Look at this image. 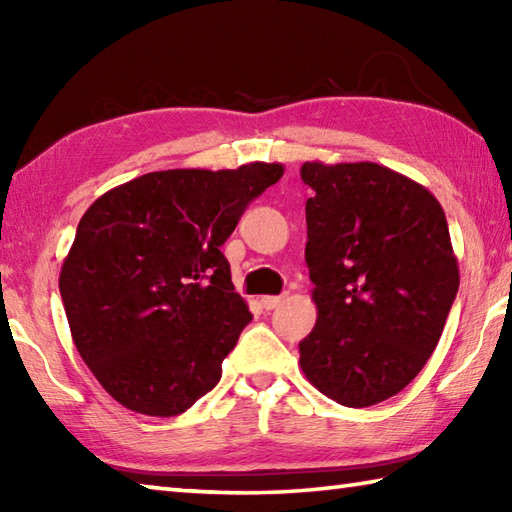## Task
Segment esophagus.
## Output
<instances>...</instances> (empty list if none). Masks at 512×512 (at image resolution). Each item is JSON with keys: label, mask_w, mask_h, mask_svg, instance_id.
<instances>
[{"label": "esophagus", "mask_w": 512, "mask_h": 512, "mask_svg": "<svg viewBox=\"0 0 512 512\" xmlns=\"http://www.w3.org/2000/svg\"><path fill=\"white\" fill-rule=\"evenodd\" d=\"M284 302V296H264L262 298V307L266 309V311H271V309H275V307H280Z\"/></svg>", "instance_id": "obj_1"}]
</instances>
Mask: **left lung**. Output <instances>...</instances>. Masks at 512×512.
I'll use <instances>...</instances> for the list:
<instances>
[{"instance_id":"left-lung-1","label":"left lung","mask_w":512,"mask_h":512,"mask_svg":"<svg viewBox=\"0 0 512 512\" xmlns=\"http://www.w3.org/2000/svg\"><path fill=\"white\" fill-rule=\"evenodd\" d=\"M305 259L318 318L300 368L352 409L388 400L431 357L458 291L447 219L427 187L375 162H305Z\"/></svg>"}]
</instances>
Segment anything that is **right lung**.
Masks as SVG:
<instances>
[{
	"label": "right lung",
	"mask_w": 512,
	"mask_h": 512,
	"mask_svg": "<svg viewBox=\"0 0 512 512\" xmlns=\"http://www.w3.org/2000/svg\"><path fill=\"white\" fill-rule=\"evenodd\" d=\"M282 173L280 162L153 171L83 214L58 287L76 350L121 406L171 418L219 384L253 318L221 246Z\"/></svg>",
	"instance_id": "add662e5"
}]
</instances>
